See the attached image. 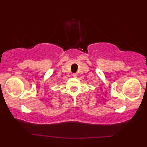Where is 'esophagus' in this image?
Masks as SVG:
<instances>
[{"label": "esophagus", "instance_id": "obj_1", "mask_svg": "<svg viewBox=\"0 0 147 147\" xmlns=\"http://www.w3.org/2000/svg\"><path fill=\"white\" fill-rule=\"evenodd\" d=\"M72 76H73V77H74V78H76V76H77V74H72Z\"/></svg>", "mask_w": 147, "mask_h": 147}]
</instances>
